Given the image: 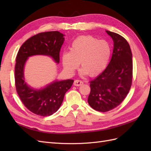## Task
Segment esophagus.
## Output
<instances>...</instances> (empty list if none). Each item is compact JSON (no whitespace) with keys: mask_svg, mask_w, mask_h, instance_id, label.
Masks as SVG:
<instances>
[{"mask_svg":"<svg viewBox=\"0 0 151 151\" xmlns=\"http://www.w3.org/2000/svg\"><path fill=\"white\" fill-rule=\"evenodd\" d=\"M83 84H84V82L81 81V80H75V81H74V85L76 86H80L82 85Z\"/></svg>","mask_w":151,"mask_h":151,"instance_id":"obj_1","label":"esophagus"}]
</instances>
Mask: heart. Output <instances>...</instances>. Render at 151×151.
<instances>
[{"mask_svg": "<svg viewBox=\"0 0 151 151\" xmlns=\"http://www.w3.org/2000/svg\"><path fill=\"white\" fill-rule=\"evenodd\" d=\"M69 50L62 54L63 68L69 75H73L81 62L82 75H98L106 69L111 56V47L108 41L92 36L75 38L70 43Z\"/></svg>", "mask_w": 151, "mask_h": 151, "instance_id": "heart-1", "label": "heart"}]
</instances>
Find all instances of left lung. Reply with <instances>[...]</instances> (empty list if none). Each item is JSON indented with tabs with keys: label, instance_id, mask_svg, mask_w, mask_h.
I'll return each mask as SVG.
<instances>
[{
	"label": "left lung",
	"instance_id": "obj_1",
	"mask_svg": "<svg viewBox=\"0 0 151 151\" xmlns=\"http://www.w3.org/2000/svg\"><path fill=\"white\" fill-rule=\"evenodd\" d=\"M106 32L114 40L112 56L104 71L89 82L88 100L93 109L101 112L118 106L129 93L132 82V54L129 43L119 34Z\"/></svg>",
	"mask_w": 151,
	"mask_h": 151
}]
</instances>
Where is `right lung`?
Masks as SVG:
<instances>
[{
  "label": "right lung",
  "instance_id": "obj_1",
  "mask_svg": "<svg viewBox=\"0 0 151 151\" xmlns=\"http://www.w3.org/2000/svg\"><path fill=\"white\" fill-rule=\"evenodd\" d=\"M63 34L58 31L45 32L27 40L19 49L15 66L16 91L28 110L40 116H49L58 110L65 93L71 87L73 80L55 81L46 88L34 90L24 81V65L28 57L43 54L60 62V51L63 43Z\"/></svg>",
  "mask_w": 151,
  "mask_h": 151
}]
</instances>
